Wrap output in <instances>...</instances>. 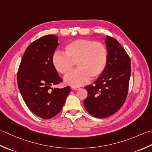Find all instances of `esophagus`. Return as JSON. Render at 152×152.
I'll return each instance as SVG.
<instances>
[{
	"label": "esophagus",
	"mask_w": 152,
	"mask_h": 152,
	"mask_svg": "<svg viewBox=\"0 0 152 152\" xmlns=\"http://www.w3.org/2000/svg\"><path fill=\"white\" fill-rule=\"evenodd\" d=\"M72 88L73 89V90H75V91H77V90H79L80 88L79 87H78V86H72Z\"/></svg>",
	"instance_id": "34e87169"
}]
</instances>
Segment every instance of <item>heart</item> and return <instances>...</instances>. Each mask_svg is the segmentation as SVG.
Returning <instances> with one entry per match:
<instances>
[{"instance_id": "heart-1", "label": "heart", "mask_w": 152, "mask_h": 152, "mask_svg": "<svg viewBox=\"0 0 152 152\" xmlns=\"http://www.w3.org/2000/svg\"><path fill=\"white\" fill-rule=\"evenodd\" d=\"M64 53L56 52L52 56V65L57 72L67 75L66 84L77 86L85 84L92 79L100 77L106 69L108 60L106 46L101 42L80 39L71 42L65 46Z\"/></svg>"}]
</instances>
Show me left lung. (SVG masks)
I'll return each instance as SVG.
<instances>
[{
	"instance_id": "left-lung-1",
	"label": "left lung",
	"mask_w": 152,
	"mask_h": 152,
	"mask_svg": "<svg viewBox=\"0 0 152 152\" xmlns=\"http://www.w3.org/2000/svg\"><path fill=\"white\" fill-rule=\"evenodd\" d=\"M106 44L108 60L106 69L98 77L94 85L85 88L88 96L84 100L86 111L97 118H106L123 106L127 96L131 59L115 39L107 36Z\"/></svg>"
}]
</instances>
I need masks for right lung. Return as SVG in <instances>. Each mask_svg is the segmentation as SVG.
Returning a JSON list of instances; mask_svg holds the SVG:
<instances>
[{
    "label": "right lung",
    "mask_w": 152,
    "mask_h": 152,
    "mask_svg": "<svg viewBox=\"0 0 152 152\" xmlns=\"http://www.w3.org/2000/svg\"><path fill=\"white\" fill-rule=\"evenodd\" d=\"M58 37L43 36L28 46L17 73L18 86L27 106L44 119L56 116L62 109L70 86L53 88L63 81L52 65V58L59 45Z\"/></svg>",
    "instance_id": "1"
}]
</instances>
